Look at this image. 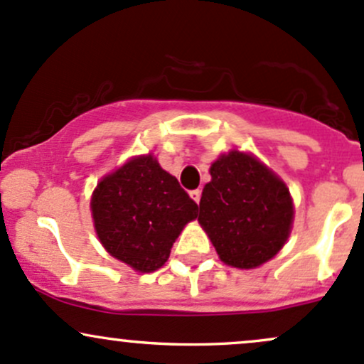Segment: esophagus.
<instances>
[{
    "mask_svg": "<svg viewBox=\"0 0 364 364\" xmlns=\"http://www.w3.org/2000/svg\"><path fill=\"white\" fill-rule=\"evenodd\" d=\"M190 197H191V200H193L195 203H198L200 202V197H202V191L200 190H191L190 191Z\"/></svg>",
    "mask_w": 364,
    "mask_h": 364,
    "instance_id": "esophagus-1",
    "label": "esophagus"
}]
</instances>
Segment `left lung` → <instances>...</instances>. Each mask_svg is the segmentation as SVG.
Instances as JSON below:
<instances>
[{"label":"left lung","mask_w":364,"mask_h":364,"mask_svg":"<svg viewBox=\"0 0 364 364\" xmlns=\"http://www.w3.org/2000/svg\"><path fill=\"white\" fill-rule=\"evenodd\" d=\"M200 223L219 259L252 269L273 259L292 230L294 203L285 183L254 155L231 150L210 166Z\"/></svg>","instance_id":"8db88e82"}]
</instances>
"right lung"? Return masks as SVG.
Here are the masks:
<instances>
[{
    "mask_svg": "<svg viewBox=\"0 0 364 364\" xmlns=\"http://www.w3.org/2000/svg\"><path fill=\"white\" fill-rule=\"evenodd\" d=\"M198 205L154 155L127 161L98 183L91 197L95 230L112 257L139 273L164 266Z\"/></svg>",
    "mask_w": 364,
    "mask_h": 364,
    "instance_id": "obj_1",
    "label": "right lung"
}]
</instances>
